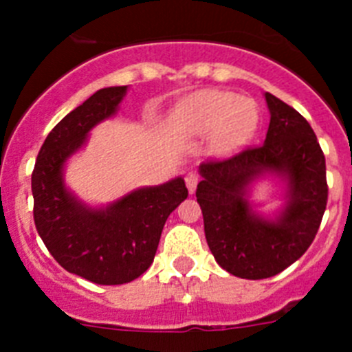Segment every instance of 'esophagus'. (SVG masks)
<instances>
[{"instance_id": "esophagus-1", "label": "esophagus", "mask_w": 352, "mask_h": 352, "mask_svg": "<svg viewBox=\"0 0 352 352\" xmlns=\"http://www.w3.org/2000/svg\"><path fill=\"white\" fill-rule=\"evenodd\" d=\"M185 183H186V188L190 194H194L195 188H197V183H199V176L195 173H188L185 176Z\"/></svg>"}]
</instances>
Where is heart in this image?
Here are the masks:
<instances>
[{"label":"heart","mask_w":352,"mask_h":352,"mask_svg":"<svg viewBox=\"0 0 352 352\" xmlns=\"http://www.w3.org/2000/svg\"><path fill=\"white\" fill-rule=\"evenodd\" d=\"M259 123L256 102L236 93L204 91L186 98L170 114V126L185 139L210 135L214 155H229L243 148Z\"/></svg>","instance_id":"1"}]
</instances>
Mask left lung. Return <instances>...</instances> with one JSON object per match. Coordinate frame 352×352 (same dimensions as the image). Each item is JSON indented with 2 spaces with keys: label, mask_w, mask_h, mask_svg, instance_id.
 <instances>
[{
  "label": "left lung",
  "mask_w": 352,
  "mask_h": 352,
  "mask_svg": "<svg viewBox=\"0 0 352 352\" xmlns=\"http://www.w3.org/2000/svg\"><path fill=\"white\" fill-rule=\"evenodd\" d=\"M270 126L264 144L227 160L199 166L197 203L214 261L239 278L259 280L284 272L312 245L328 201L326 160L309 121L264 93ZM266 173L285 183V204L264 217L250 203L251 183Z\"/></svg>",
  "instance_id": "left-lung-1"
}]
</instances>
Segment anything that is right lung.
Listing matches in <instances>:
<instances>
[{"mask_svg":"<svg viewBox=\"0 0 352 352\" xmlns=\"http://www.w3.org/2000/svg\"><path fill=\"white\" fill-rule=\"evenodd\" d=\"M126 89H98L68 113L42 144L31 174L33 217L47 250L67 272L100 285L132 282L151 266L167 217L188 195L178 176L93 208L65 185L68 158L84 148L98 123L118 113Z\"/></svg>","mask_w":352,"mask_h":352,"instance_id":"obj_1","label":"right lung"}]
</instances>
